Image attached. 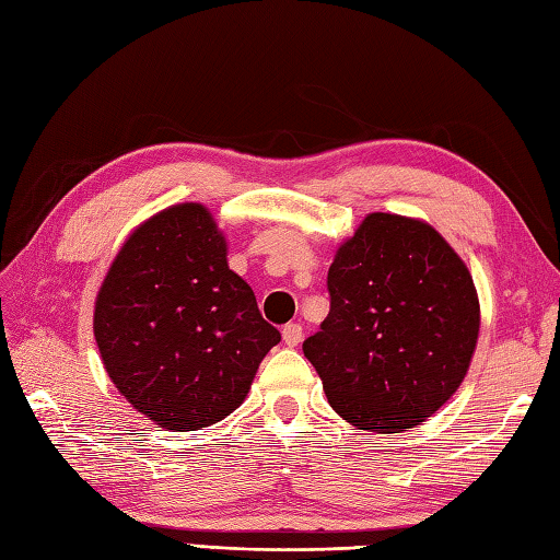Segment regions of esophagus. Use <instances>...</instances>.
I'll use <instances>...</instances> for the list:
<instances>
[{
	"mask_svg": "<svg viewBox=\"0 0 560 560\" xmlns=\"http://www.w3.org/2000/svg\"><path fill=\"white\" fill-rule=\"evenodd\" d=\"M302 326L300 324H288L282 328V343L288 348H296L302 343Z\"/></svg>",
	"mask_w": 560,
	"mask_h": 560,
	"instance_id": "1",
	"label": "esophagus"
}]
</instances>
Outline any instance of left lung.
<instances>
[{"label": "left lung", "mask_w": 560, "mask_h": 560, "mask_svg": "<svg viewBox=\"0 0 560 560\" xmlns=\"http://www.w3.org/2000/svg\"><path fill=\"white\" fill-rule=\"evenodd\" d=\"M328 292L302 350L330 408L384 435L423 425L462 386L481 328L459 254L423 220L372 212L338 246Z\"/></svg>", "instance_id": "obj_1"}]
</instances>
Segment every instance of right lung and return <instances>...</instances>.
<instances>
[{
	"label": "right lung",
	"mask_w": 560,
	"mask_h": 560,
	"mask_svg": "<svg viewBox=\"0 0 560 560\" xmlns=\"http://www.w3.org/2000/svg\"><path fill=\"white\" fill-rule=\"evenodd\" d=\"M94 338L120 396L171 432L230 416L280 343L200 202L171 205L125 238L96 294Z\"/></svg>",
	"instance_id": "right-lung-1"
}]
</instances>
